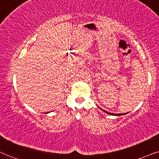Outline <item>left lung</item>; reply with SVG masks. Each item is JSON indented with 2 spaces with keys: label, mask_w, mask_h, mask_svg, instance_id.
<instances>
[{
  "label": "left lung",
  "mask_w": 159,
  "mask_h": 159,
  "mask_svg": "<svg viewBox=\"0 0 159 159\" xmlns=\"http://www.w3.org/2000/svg\"><path fill=\"white\" fill-rule=\"evenodd\" d=\"M100 109H101V108H100ZM101 110H103V109H101ZM103 111H105L106 113H107L108 114H110V115H114V116H121V115H124V114H126L127 113H125V114H112V113H110V112H108V111H104V110H103Z\"/></svg>",
  "instance_id": "left-lung-1"
}]
</instances>
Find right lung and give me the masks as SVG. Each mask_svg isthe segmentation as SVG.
Instances as JSON below:
<instances>
[{
  "mask_svg": "<svg viewBox=\"0 0 159 159\" xmlns=\"http://www.w3.org/2000/svg\"><path fill=\"white\" fill-rule=\"evenodd\" d=\"M46 114H48V112H47V113H46Z\"/></svg>",
  "mask_w": 159,
  "mask_h": 159,
  "instance_id": "right-lung-1",
  "label": "right lung"
}]
</instances>
